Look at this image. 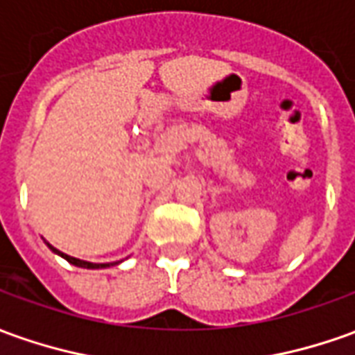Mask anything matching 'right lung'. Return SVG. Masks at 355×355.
I'll use <instances>...</instances> for the list:
<instances>
[{"label": "right lung", "instance_id": "obj_1", "mask_svg": "<svg viewBox=\"0 0 355 355\" xmlns=\"http://www.w3.org/2000/svg\"><path fill=\"white\" fill-rule=\"evenodd\" d=\"M50 249L53 251V253L61 255L65 261H69L71 265H75V266H83V268H104V266H110V263H107V265H98V263H87V261H80V259H75V257H69V255H65V253H61L60 249L51 248V245Z\"/></svg>", "mask_w": 355, "mask_h": 355}]
</instances>
